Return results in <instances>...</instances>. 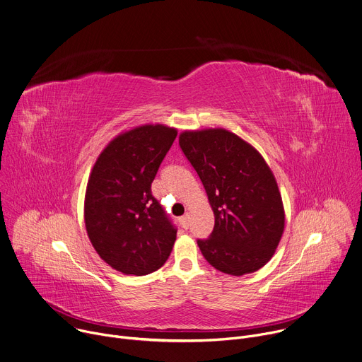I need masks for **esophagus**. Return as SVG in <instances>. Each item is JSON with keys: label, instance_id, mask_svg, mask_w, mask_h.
I'll return each mask as SVG.
<instances>
[{"label": "esophagus", "instance_id": "34e87169", "mask_svg": "<svg viewBox=\"0 0 362 362\" xmlns=\"http://www.w3.org/2000/svg\"><path fill=\"white\" fill-rule=\"evenodd\" d=\"M180 226L183 227V228H187L189 227V216L186 214V216H183V217H180Z\"/></svg>", "mask_w": 362, "mask_h": 362}]
</instances>
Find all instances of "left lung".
I'll list each match as a JSON object with an SVG mask.
<instances>
[{"label":"left lung","mask_w":362,"mask_h":362,"mask_svg":"<svg viewBox=\"0 0 362 362\" xmlns=\"http://www.w3.org/2000/svg\"><path fill=\"white\" fill-rule=\"evenodd\" d=\"M179 145L197 172L214 213L209 238L197 240L204 259L221 273L262 269L284 231V207L263 156L226 129L185 131Z\"/></svg>","instance_id":"8db88e82"}]
</instances>
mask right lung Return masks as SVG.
Returning <instances> with one entry per match:
<instances>
[{
  "mask_svg": "<svg viewBox=\"0 0 362 362\" xmlns=\"http://www.w3.org/2000/svg\"><path fill=\"white\" fill-rule=\"evenodd\" d=\"M176 135L159 124L134 128L110 141L92 168L86 233L99 257L124 274L156 272L173 249L177 230L151 186Z\"/></svg>",
  "mask_w": 362,
  "mask_h": 362,
  "instance_id": "1",
  "label": "right lung"
}]
</instances>
